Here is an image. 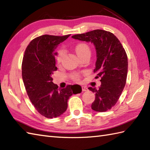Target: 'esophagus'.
I'll use <instances>...</instances> for the list:
<instances>
[{"mask_svg": "<svg viewBox=\"0 0 150 150\" xmlns=\"http://www.w3.org/2000/svg\"><path fill=\"white\" fill-rule=\"evenodd\" d=\"M82 91H86L88 90L87 86H82Z\"/></svg>", "mask_w": 150, "mask_h": 150, "instance_id": "1", "label": "esophagus"}]
</instances>
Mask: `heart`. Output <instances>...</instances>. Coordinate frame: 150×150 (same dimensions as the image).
I'll return each mask as SVG.
<instances>
[{
	"mask_svg": "<svg viewBox=\"0 0 150 150\" xmlns=\"http://www.w3.org/2000/svg\"><path fill=\"white\" fill-rule=\"evenodd\" d=\"M75 50L76 53L77 54V55L81 58V57H84L86 55H89L91 53V50L90 47L87 44L84 42H81L77 44L75 47ZM65 55V52L64 50H60L57 52V55H56V60L58 64H60L62 61V60L64 57ZM71 78L73 81H79L81 79V75L77 73H72L71 75Z\"/></svg>",
	"mask_w": 150,
	"mask_h": 150,
	"instance_id": "obj_1",
	"label": "heart"
}]
</instances>
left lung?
<instances>
[{
  "label": "left lung",
  "mask_w": 150,
  "mask_h": 150,
  "mask_svg": "<svg viewBox=\"0 0 150 150\" xmlns=\"http://www.w3.org/2000/svg\"><path fill=\"white\" fill-rule=\"evenodd\" d=\"M73 39L91 42L96 49L97 61L94 73L100 77L98 88H88L95 93L91 109L104 112L117 103L125 86L128 73V57L126 51L115 35L103 30L74 35Z\"/></svg>",
  "instance_id": "8db88e82"
}]
</instances>
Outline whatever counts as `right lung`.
<instances>
[{"mask_svg":"<svg viewBox=\"0 0 150 150\" xmlns=\"http://www.w3.org/2000/svg\"><path fill=\"white\" fill-rule=\"evenodd\" d=\"M70 35L36 37L28 45L22 59V76L28 97L38 112L49 119L64 113L69 97L82 91L79 85L59 89L52 82V75L57 69L55 50Z\"/></svg>","mask_w":150,"mask_h":150,"instance_id":"add662e5","label":"right lung"}]
</instances>
